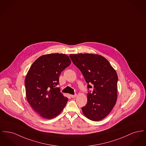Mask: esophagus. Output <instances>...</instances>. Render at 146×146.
I'll list each match as a JSON object with an SVG mask.
<instances>
[{
  "mask_svg": "<svg viewBox=\"0 0 146 146\" xmlns=\"http://www.w3.org/2000/svg\"><path fill=\"white\" fill-rule=\"evenodd\" d=\"M76 96H77V94L70 95V96H71L72 98H76Z\"/></svg>",
  "mask_w": 146,
  "mask_h": 146,
  "instance_id": "obj_1",
  "label": "esophagus"
}]
</instances>
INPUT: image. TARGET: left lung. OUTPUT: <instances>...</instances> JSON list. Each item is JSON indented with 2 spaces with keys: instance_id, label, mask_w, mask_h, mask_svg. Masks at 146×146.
<instances>
[{
  "instance_id": "left-lung-1",
  "label": "left lung",
  "mask_w": 146,
  "mask_h": 146,
  "mask_svg": "<svg viewBox=\"0 0 146 146\" xmlns=\"http://www.w3.org/2000/svg\"><path fill=\"white\" fill-rule=\"evenodd\" d=\"M73 64L79 69L88 84V102L82 111L87 118L100 121L106 117L115 106L117 98L118 77L105 58L94 54H70Z\"/></svg>"
}]
</instances>
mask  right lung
Instances as JSON below:
<instances>
[{
	"label": "right lung",
	"instance_id": "1",
	"mask_svg": "<svg viewBox=\"0 0 146 146\" xmlns=\"http://www.w3.org/2000/svg\"><path fill=\"white\" fill-rule=\"evenodd\" d=\"M70 63L66 54H48L38 58L29 69L25 81L27 100L42 117L54 118L67 103L57 86L61 72Z\"/></svg>",
	"mask_w": 146,
	"mask_h": 146
}]
</instances>
